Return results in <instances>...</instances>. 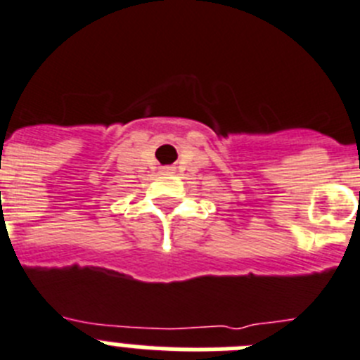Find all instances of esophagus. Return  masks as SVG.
Wrapping results in <instances>:
<instances>
[{"instance_id":"esophagus-1","label":"esophagus","mask_w":360,"mask_h":360,"mask_svg":"<svg viewBox=\"0 0 360 360\" xmlns=\"http://www.w3.org/2000/svg\"><path fill=\"white\" fill-rule=\"evenodd\" d=\"M167 170H170V168H167Z\"/></svg>"}]
</instances>
